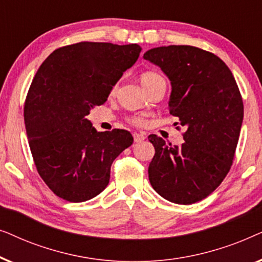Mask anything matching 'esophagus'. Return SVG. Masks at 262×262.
I'll return each instance as SVG.
<instances>
[{
  "instance_id": "1",
  "label": "esophagus",
  "mask_w": 262,
  "mask_h": 262,
  "mask_svg": "<svg viewBox=\"0 0 262 262\" xmlns=\"http://www.w3.org/2000/svg\"><path fill=\"white\" fill-rule=\"evenodd\" d=\"M134 139H135L136 143H139V142L144 141L145 136L143 135V134H135V135H134Z\"/></svg>"
}]
</instances>
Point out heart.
Returning a JSON list of instances; mask_svg holds the SVG:
<instances>
[{"label":"heart","mask_w":262,"mask_h":262,"mask_svg":"<svg viewBox=\"0 0 262 262\" xmlns=\"http://www.w3.org/2000/svg\"><path fill=\"white\" fill-rule=\"evenodd\" d=\"M139 81H141L143 88L145 89L146 93L151 91V89L159 83L166 82L164 81V78L161 76L159 73H156V71H145V73L141 74V76H139ZM117 89H118L117 85H113V88L111 89V95L116 94ZM127 120H128V123H131L132 125H136V126H142V125L145 123L144 117H142V116L130 117Z\"/></svg>","instance_id":"b5f03b06"}]
</instances>
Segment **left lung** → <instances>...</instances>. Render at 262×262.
I'll use <instances>...</instances> for the list:
<instances>
[{"instance_id":"8db88e82","label":"left lung","mask_w":262,"mask_h":262,"mask_svg":"<svg viewBox=\"0 0 262 262\" xmlns=\"http://www.w3.org/2000/svg\"><path fill=\"white\" fill-rule=\"evenodd\" d=\"M143 58L159 66L170 80L169 113L179 118L177 125L186 127L180 146L149 136L155 148L148 169L150 184L171 203H196L230 170L243 120L241 93L227 64L195 46H161Z\"/></svg>"}]
</instances>
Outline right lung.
Returning <instances> with one entry per match:
<instances>
[{
  "label": "right lung",
  "mask_w": 262,
  "mask_h": 262,
  "mask_svg": "<svg viewBox=\"0 0 262 262\" xmlns=\"http://www.w3.org/2000/svg\"><path fill=\"white\" fill-rule=\"evenodd\" d=\"M141 46L81 41L57 49L28 89L24 117L39 175L57 196L71 203L107 187L111 166L134 142L126 130L98 132L85 119L138 59Z\"/></svg>",
  "instance_id": "right-lung-1"
}]
</instances>
